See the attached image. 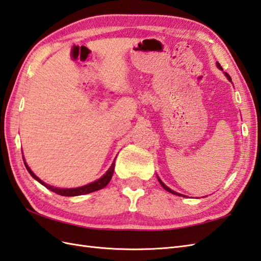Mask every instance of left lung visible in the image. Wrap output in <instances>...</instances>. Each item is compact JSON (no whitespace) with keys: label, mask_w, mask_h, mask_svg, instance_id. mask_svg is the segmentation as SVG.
I'll return each instance as SVG.
<instances>
[{"label":"left lung","mask_w":261,"mask_h":261,"mask_svg":"<svg viewBox=\"0 0 261 261\" xmlns=\"http://www.w3.org/2000/svg\"><path fill=\"white\" fill-rule=\"evenodd\" d=\"M217 65H218V68H220V69H222V68H221V65H220L219 63H218V62H217ZM225 74H226V76L228 77V80H229V81H231V77H230V75H229L228 73H225ZM158 180H159V182H160V185H161V186L163 187V189H166V190H167L168 192H171V193H172V195H177V196H180V197H181V196H184V195H181V193H178V192H175V191L171 190V189H170V188H168V187H167V186H166L165 184H163V182H162V181H161V180H160L159 178H158ZM184 197H185V196H184Z\"/></svg>","instance_id":"8db88e82"}]
</instances>
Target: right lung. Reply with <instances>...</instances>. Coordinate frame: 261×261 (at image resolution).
Instances as JSON below:
<instances>
[{"instance_id": "1", "label": "right lung", "mask_w": 261, "mask_h": 261, "mask_svg": "<svg viewBox=\"0 0 261 261\" xmlns=\"http://www.w3.org/2000/svg\"><path fill=\"white\" fill-rule=\"evenodd\" d=\"M114 161H116V160H114ZM114 161H113V163H112V166L110 167V169H109V170L107 171V173H106L105 175H103V177H101L99 180H96V181H94V182L90 184V185H87V186H84V187L73 188V189H60V188H56V187L48 186V185L44 184L43 181H41L38 177H36V175L31 171V169H30V168L28 167V165H27L25 162H24V165H25V167H27V169H28V171L30 172V174H31L32 177H33L35 180H38L40 184H42V185H43L45 188H47V189H50L51 191L58 193V195H60V196H64V197H73V196L86 195V193L93 192V191H96V190H100V189H102V188H105L109 182H110V180H111L112 175H113V171H114V163H116Z\"/></svg>"}]
</instances>
